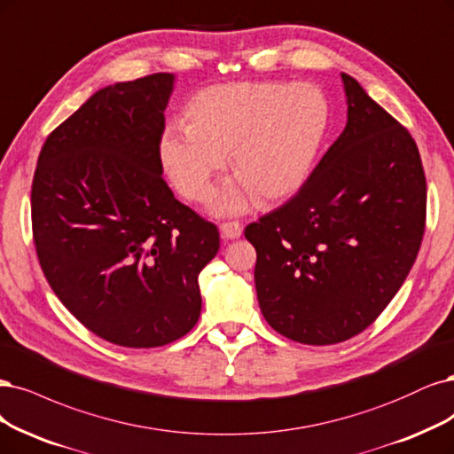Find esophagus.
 Returning a JSON list of instances; mask_svg holds the SVG:
<instances>
[{
    "label": "esophagus",
    "instance_id": "1",
    "mask_svg": "<svg viewBox=\"0 0 454 454\" xmlns=\"http://www.w3.org/2000/svg\"><path fill=\"white\" fill-rule=\"evenodd\" d=\"M222 231V237L227 240H234V239H240L242 237V225L239 222H227L220 225Z\"/></svg>",
    "mask_w": 454,
    "mask_h": 454
}]
</instances>
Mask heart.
I'll use <instances>...</instances> for the list:
<instances>
[{
	"mask_svg": "<svg viewBox=\"0 0 454 454\" xmlns=\"http://www.w3.org/2000/svg\"><path fill=\"white\" fill-rule=\"evenodd\" d=\"M328 126V101L309 82H227L197 91L184 123L160 137V160L187 200L207 197L225 165L237 176L212 197L215 214H240L257 199L286 200L309 178Z\"/></svg>",
	"mask_w": 454,
	"mask_h": 454,
	"instance_id": "b5f03b06",
	"label": "heart"
}]
</instances>
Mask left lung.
I'll return each instance as SVG.
<instances>
[{
  "label": "left lung",
  "instance_id": "obj_1",
  "mask_svg": "<svg viewBox=\"0 0 454 454\" xmlns=\"http://www.w3.org/2000/svg\"><path fill=\"white\" fill-rule=\"evenodd\" d=\"M346 129L284 207L249 223L267 323L328 346L363 333L410 274L425 232L427 180L415 140L341 73Z\"/></svg>",
  "mask_w": 454,
  "mask_h": 454
}]
</instances>
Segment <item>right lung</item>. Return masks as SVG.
<instances>
[{"label": "right lung", "instance_id": "1", "mask_svg": "<svg viewBox=\"0 0 454 454\" xmlns=\"http://www.w3.org/2000/svg\"><path fill=\"white\" fill-rule=\"evenodd\" d=\"M175 74L116 82L58 126L39 153L31 222L52 291L88 331L160 348L200 316L199 274L220 232L175 199L160 137Z\"/></svg>", "mask_w": 454, "mask_h": 454}]
</instances>
